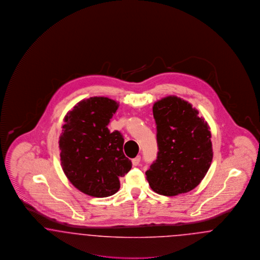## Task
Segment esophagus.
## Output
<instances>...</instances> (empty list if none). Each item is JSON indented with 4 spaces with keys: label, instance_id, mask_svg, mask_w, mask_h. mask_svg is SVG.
Listing matches in <instances>:
<instances>
[{
    "label": "esophagus",
    "instance_id": "34e87169",
    "mask_svg": "<svg viewBox=\"0 0 260 260\" xmlns=\"http://www.w3.org/2000/svg\"><path fill=\"white\" fill-rule=\"evenodd\" d=\"M133 165L134 166H138L139 165V162H140V156H137V157H136L135 159H133Z\"/></svg>",
    "mask_w": 260,
    "mask_h": 260
}]
</instances>
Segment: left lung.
Instances as JSON below:
<instances>
[{"mask_svg":"<svg viewBox=\"0 0 260 260\" xmlns=\"http://www.w3.org/2000/svg\"><path fill=\"white\" fill-rule=\"evenodd\" d=\"M158 155L145 173L152 190L164 196L187 193L200 184L212 161L210 126L185 100L170 95L153 106Z\"/></svg>","mask_w":260,"mask_h":260,"instance_id":"8db88e82","label":"left lung"}]
</instances>
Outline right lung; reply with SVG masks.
<instances>
[{"label":"right lung","mask_w":260,"mask_h":260,"mask_svg":"<svg viewBox=\"0 0 260 260\" xmlns=\"http://www.w3.org/2000/svg\"><path fill=\"white\" fill-rule=\"evenodd\" d=\"M119 103L104 96L84 99L64 118L60 161L69 181L88 196L104 198L120 189L119 178L132 169L123 152L124 137L107 127Z\"/></svg>","instance_id":"1"}]
</instances>
